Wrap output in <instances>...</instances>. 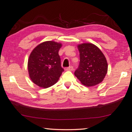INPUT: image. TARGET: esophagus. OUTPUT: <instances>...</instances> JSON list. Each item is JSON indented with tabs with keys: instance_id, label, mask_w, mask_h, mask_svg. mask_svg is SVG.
<instances>
[{
	"instance_id": "34e87169",
	"label": "esophagus",
	"mask_w": 132,
	"mask_h": 132,
	"mask_svg": "<svg viewBox=\"0 0 132 132\" xmlns=\"http://www.w3.org/2000/svg\"><path fill=\"white\" fill-rule=\"evenodd\" d=\"M73 70V66H69V68H66V70H68V71H72Z\"/></svg>"
}]
</instances>
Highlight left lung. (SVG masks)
<instances>
[{"label": "left lung", "instance_id": "left-lung-1", "mask_svg": "<svg viewBox=\"0 0 132 132\" xmlns=\"http://www.w3.org/2000/svg\"><path fill=\"white\" fill-rule=\"evenodd\" d=\"M80 63L75 77L85 86L92 87L102 82L108 72L106 57L97 46L91 43L78 45Z\"/></svg>", "mask_w": 132, "mask_h": 132}]
</instances>
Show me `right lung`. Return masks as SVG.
<instances>
[{
  "mask_svg": "<svg viewBox=\"0 0 132 132\" xmlns=\"http://www.w3.org/2000/svg\"><path fill=\"white\" fill-rule=\"evenodd\" d=\"M62 44L52 40L37 45L29 55L28 72L32 82L40 88L54 85L64 71L59 51Z\"/></svg>",
  "mask_w": 132,
  "mask_h": 132,
  "instance_id": "obj_1",
  "label": "right lung"
}]
</instances>
